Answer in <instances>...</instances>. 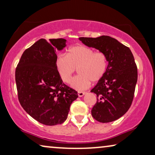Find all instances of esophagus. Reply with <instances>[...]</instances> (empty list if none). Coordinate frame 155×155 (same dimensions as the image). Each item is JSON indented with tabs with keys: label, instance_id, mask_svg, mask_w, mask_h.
Listing matches in <instances>:
<instances>
[{
	"label": "esophagus",
	"instance_id": "esophagus-1",
	"mask_svg": "<svg viewBox=\"0 0 155 155\" xmlns=\"http://www.w3.org/2000/svg\"><path fill=\"white\" fill-rule=\"evenodd\" d=\"M86 94V92H78V96H79L80 97H83L84 94Z\"/></svg>",
	"mask_w": 155,
	"mask_h": 155
}]
</instances>
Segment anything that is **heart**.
Wrapping results in <instances>:
<instances>
[{
    "instance_id": "b5f03b06",
    "label": "heart",
    "mask_w": 155,
    "mask_h": 155,
    "mask_svg": "<svg viewBox=\"0 0 155 155\" xmlns=\"http://www.w3.org/2000/svg\"><path fill=\"white\" fill-rule=\"evenodd\" d=\"M55 65L61 80L70 83L78 68L79 75L74 78L71 87L78 90L87 89L91 81L97 82L107 73L108 60L105 54L95 52L86 46L76 45L70 47L67 56L59 54L55 60Z\"/></svg>"
}]
</instances>
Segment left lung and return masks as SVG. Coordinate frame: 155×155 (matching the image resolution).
<instances>
[{"label":"left lung","mask_w":155,"mask_h":155,"mask_svg":"<svg viewBox=\"0 0 155 155\" xmlns=\"http://www.w3.org/2000/svg\"><path fill=\"white\" fill-rule=\"evenodd\" d=\"M79 39L88 47L105 54L108 60L105 75L90 91L97 97L91 111L93 118L101 123L117 120L128 111L134 97L137 69L132 52L109 36Z\"/></svg>","instance_id":"1"}]
</instances>
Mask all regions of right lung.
Returning <instances> with one entry per match:
<instances>
[{
	"label": "right lung",
	"mask_w": 155,
	"mask_h": 155,
	"mask_svg": "<svg viewBox=\"0 0 155 155\" xmlns=\"http://www.w3.org/2000/svg\"><path fill=\"white\" fill-rule=\"evenodd\" d=\"M65 39H41L23 53L15 71L18 99L25 111L46 126L67 119L78 92L63 83L56 68V50L66 46Z\"/></svg>",
	"instance_id": "right-lung-1"
}]
</instances>
